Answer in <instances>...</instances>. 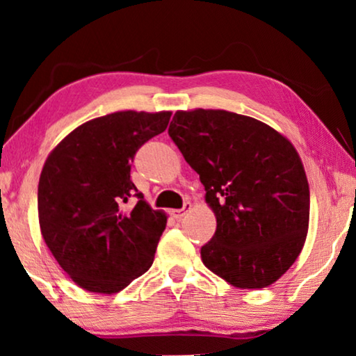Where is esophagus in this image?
I'll return each instance as SVG.
<instances>
[{
	"mask_svg": "<svg viewBox=\"0 0 356 356\" xmlns=\"http://www.w3.org/2000/svg\"><path fill=\"white\" fill-rule=\"evenodd\" d=\"M191 207H193V204L189 202V201H186V202H184L183 209H173V211H170V213H172L173 218H177V220H179V218H183L189 211H191Z\"/></svg>",
	"mask_w": 356,
	"mask_h": 356,
	"instance_id": "1",
	"label": "esophagus"
}]
</instances>
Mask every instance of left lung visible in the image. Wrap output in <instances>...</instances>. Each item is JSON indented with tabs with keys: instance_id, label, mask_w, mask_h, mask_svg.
I'll return each mask as SVG.
<instances>
[{
	"instance_id": "1",
	"label": "left lung",
	"mask_w": 356,
	"mask_h": 356,
	"mask_svg": "<svg viewBox=\"0 0 356 356\" xmlns=\"http://www.w3.org/2000/svg\"><path fill=\"white\" fill-rule=\"evenodd\" d=\"M170 138L206 189L217 218L204 266L236 289H266L303 250L309 184L293 144L262 121L227 110H178Z\"/></svg>"
}]
</instances>
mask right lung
I'll list each match as a JSON object with an SVG mask.
<instances>
[{
	"label": "right lung",
	"mask_w": 356,
	"mask_h": 356,
	"mask_svg": "<svg viewBox=\"0 0 356 356\" xmlns=\"http://www.w3.org/2000/svg\"><path fill=\"white\" fill-rule=\"evenodd\" d=\"M170 116L115 111L77 126L47 157L38 181L40 232L81 289L118 293L152 266L167 213L138 193L131 162L140 145L167 129Z\"/></svg>",
	"instance_id": "1"
}]
</instances>
